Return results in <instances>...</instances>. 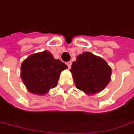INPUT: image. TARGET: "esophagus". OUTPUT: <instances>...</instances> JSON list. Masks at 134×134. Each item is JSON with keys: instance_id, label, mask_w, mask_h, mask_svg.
I'll return each instance as SVG.
<instances>
[{"instance_id": "obj_1", "label": "esophagus", "mask_w": 134, "mask_h": 134, "mask_svg": "<svg viewBox=\"0 0 134 134\" xmlns=\"http://www.w3.org/2000/svg\"><path fill=\"white\" fill-rule=\"evenodd\" d=\"M71 63H72V62H71V61H68V62H67V63H66V64H67V66H68V67L69 68H71Z\"/></svg>"}]
</instances>
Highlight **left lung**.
Here are the masks:
<instances>
[{
    "label": "left lung",
    "mask_w": 134,
    "mask_h": 134,
    "mask_svg": "<svg viewBox=\"0 0 134 134\" xmlns=\"http://www.w3.org/2000/svg\"><path fill=\"white\" fill-rule=\"evenodd\" d=\"M70 71L76 87L87 95L100 92L111 80V67L101 57L90 52L79 54Z\"/></svg>",
    "instance_id": "obj_1"
}]
</instances>
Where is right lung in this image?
Masks as SVG:
<instances>
[{
    "label": "right lung",
    "instance_id": "obj_1",
    "mask_svg": "<svg viewBox=\"0 0 134 134\" xmlns=\"http://www.w3.org/2000/svg\"><path fill=\"white\" fill-rule=\"evenodd\" d=\"M68 68L49 51L31 54L21 64L20 77L27 90L32 94L44 95L56 87L60 74Z\"/></svg>",
    "mask_w": 134,
    "mask_h": 134
}]
</instances>
